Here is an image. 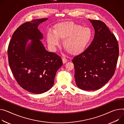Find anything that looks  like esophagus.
Returning a JSON list of instances; mask_svg holds the SVG:
<instances>
[{
  "label": "esophagus",
  "mask_w": 124,
  "mask_h": 124,
  "mask_svg": "<svg viewBox=\"0 0 124 124\" xmlns=\"http://www.w3.org/2000/svg\"><path fill=\"white\" fill-rule=\"evenodd\" d=\"M62 61H63V64H65V63H67V62L68 61V60H67V59L66 58L64 57V58H62Z\"/></svg>",
  "instance_id": "34e87169"
}]
</instances>
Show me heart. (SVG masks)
Returning a JSON list of instances; mask_svg holds the SVG:
<instances>
[{"label":"heart","instance_id":"obj_1","mask_svg":"<svg viewBox=\"0 0 124 124\" xmlns=\"http://www.w3.org/2000/svg\"><path fill=\"white\" fill-rule=\"evenodd\" d=\"M53 31H49L47 34V41L50 47L55 50L59 46V40H63L64 48L73 55L83 53L88 46L93 36L89 28L71 21L56 24Z\"/></svg>","mask_w":124,"mask_h":124}]
</instances>
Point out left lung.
<instances>
[{"label": "left lung", "instance_id": "8db88e82", "mask_svg": "<svg viewBox=\"0 0 124 124\" xmlns=\"http://www.w3.org/2000/svg\"><path fill=\"white\" fill-rule=\"evenodd\" d=\"M95 30L87 49L74 57L77 85L85 91L102 87L114 75L119 56V45L113 33L103 22L88 19Z\"/></svg>", "mask_w": 124, "mask_h": 124}]
</instances>
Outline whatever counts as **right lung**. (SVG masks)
<instances>
[{"instance_id":"right-lung-1","label":"right lung","mask_w":124,"mask_h":124,"mask_svg":"<svg viewBox=\"0 0 124 124\" xmlns=\"http://www.w3.org/2000/svg\"><path fill=\"white\" fill-rule=\"evenodd\" d=\"M47 19H35L22 24L14 31L8 47L9 64L15 80L20 86L33 93L49 90L56 72L63 65L60 56L48 52L40 40L43 35L38 26ZM29 39L32 40L27 47Z\"/></svg>"}]
</instances>
